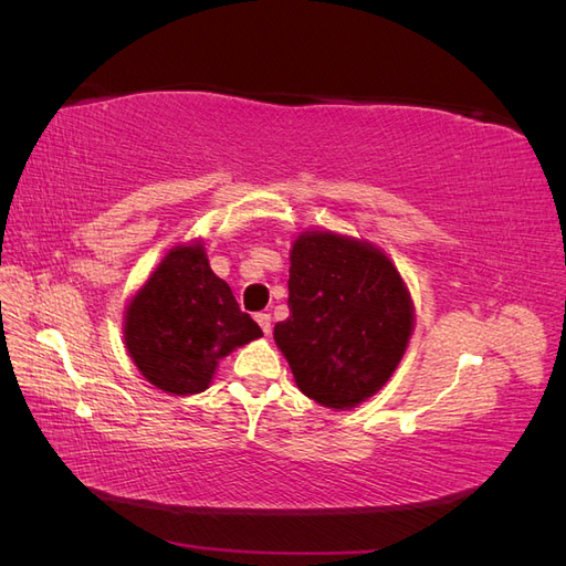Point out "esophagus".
Segmentation results:
<instances>
[{"label":"esophagus","mask_w":566,"mask_h":566,"mask_svg":"<svg viewBox=\"0 0 566 566\" xmlns=\"http://www.w3.org/2000/svg\"><path fill=\"white\" fill-rule=\"evenodd\" d=\"M256 318V323H260V328L264 331V335H271V314H256L254 316Z\"/></svg>","instance_id":"esophagus-1"}]
</instances>
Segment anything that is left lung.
Instances as JSON below:
<instances>
[{
	"label": "left lung",
	"instance_id": "8db88e82",
	"mask_svg": "<svg viewBox=\"0 0 566 566\" xmlns=\"http://www.w3.org/2000/svg\"><path fill=\"white\" fill-rule=\"evenodd\" d=\"M290 316L273 339L306 397L352 408L399 366L413 306L387 256L331 231L300 235L290 252Z\"/></svg>",
	"mask_w": 566,
	"mask_h": 566
}]
</instances>
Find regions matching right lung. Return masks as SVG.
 Instances as JSON below:
<instances>
[{"label": "right lung", "mask_w": 566, "mask_h": 566, "mask_svg": "<svg viewBox=\"0 0 566 566\" xmlns=\"http://www.w3.org/2000/svg\"><path fill=\"white\" fill-rule=\"evenodd\" d=\"M256 337L262 328L198 243L169 252L127 306V352L144 378L169 394L208 389L219 358Z\"/></svg>", "instance_id": "right-lung-1"}]
</instances>
